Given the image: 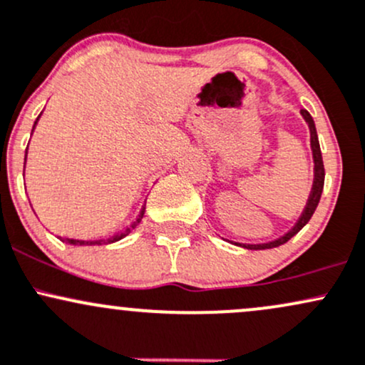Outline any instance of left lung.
I'll return each instance as SVG.
<instances>
[{
	"instance_id": "left-lung-1",
	"label": "left lung",
	"mask_w": 365,
	"mask_h": 365,
	"mask_svg": "<svg viewBox=\"0 0 365 365\" xmlns=\"http://www.w3.org/2000/svg\"><path fill=\"white\" fill-rule=\"evenodd\" d=\"M300 113H302V115H304V118L307 120V124H309V128H310V145H312L314 163H315V165H314V186H312V191H310L309 202H307L304 214H302L300 219H298V222L294 224L292 231H288L284 236L277 237V240L269 241V243H262V245H245V248H248V250L276 248V247H279V245H284L286 241L292 240V237H293L294 235H297V232L300 231V229L304 227L307 222H309L310 217L314 215L315 208H317L319 200H321L322 187H324V163H322V155H321V146H319L317 130H315V124H314L312 115H310V113L307 112V110H300Z\"/></svg>"
}]
</instances>
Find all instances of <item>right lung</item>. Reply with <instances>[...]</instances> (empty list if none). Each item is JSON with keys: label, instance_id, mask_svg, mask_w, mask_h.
Returning a JSON list of instances; mask_svg holds the SVG:
<instances>
[{"label": "right lung", "instance_id": "add662e5", "mask_svg": "<svg viewBox=\"0 0 365 365\" xmlns=\"http://www.w3.org/2000/svg\"><path fill=\"white\" fill-rule=\"evenodd\" d=\"M39 117H41V115H39ZM39 117L36 118V122L39 120ZM34 125H36V124H34ZM143 215H145V208H143V210L139 212L138 219L134 220V222L130 224V226H129L128 229H124V231L117 232V235H113L112 237H106V240H93V241H84V240H72V237H67V240H61V237H60V240H61V241H67L68 245H79V247H83V245H101V243H105V245H106V243H113V241H118V240H122V237H124L125 235H129V232L133 231V229L136 227L139 222H141Z\"/></svg>", "mask_w": 365, "mask_h": 365}]
</instances>
